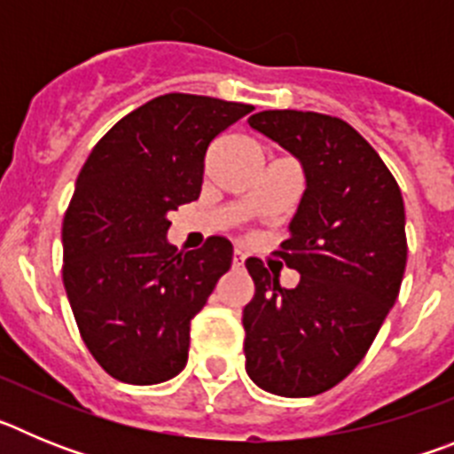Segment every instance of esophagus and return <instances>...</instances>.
<instances>
[{"label":"esophagus","mask_w":454,"mask_h":454,"mask_svg":"<svg viewBox=\"0 0 454 454\" xmlns=\"http://www.w3.org/2000/svg\"><path fill=\"white\" fill-rule=\"evenodd\" d=\"M231 262H234V266H236V268L243 266V263H246V252L239 250V247H236V250H234V256H231Z\"/></svg>","instance_id":"1"}]
</instances>
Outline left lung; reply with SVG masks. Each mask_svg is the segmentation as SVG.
<instances>
[{"label": "left lung", "instance_id": "left-lung-1", "mask_svg": "<svg viewBox=\"0 0 454 454\" xmlns=\"http://www.w3.org/2000/svg\"><path fill=\"white\" fill-rule=\"evenodd\" d=\"M250 127L302 161L307 191L277 254L300 272L279 286L247 259L254 298L243 309L246 371L256 387L309 398L346 380L366 356L407 266L400 186L346 120L314 111H262Z\"/></svg>", "mask_w": 454, "mask_h": 454}]
</instances>
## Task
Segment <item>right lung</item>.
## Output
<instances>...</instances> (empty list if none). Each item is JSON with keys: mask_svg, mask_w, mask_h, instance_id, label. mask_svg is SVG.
I'll use <instances>...</instances> for the list:
<instances>
[{"mask_svg": "<svg viewBox=\"0 0 454 454\" xmlns=\"http://www.w3.org/2000/svg\"><path fill=\"white\" fill-rule=\"evenodd\" d=\"M254 106L168 92L92 147L63 218V284L95 362L127 384L184 371L191 320L231 266V243L177 252L168 211L200 198L208 145Z\"/></svg>", "mask_w": 454, "mask_h": 454, "instance_id": "obj_1", "label": "right lung"}]
</instances>
